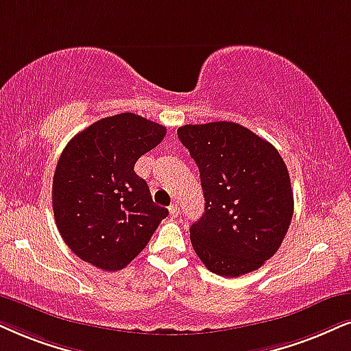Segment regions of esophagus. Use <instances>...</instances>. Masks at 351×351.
<instances>
[{
	"instance_id": "esophagus-1",
	"label": "esophagus",
	"mask_w": 351,
	"mask_h": 351,
	"mask_svg": "<svg viewBox=\"0 0 351 351\" xmlns=\"http://www.w3.org/2000/svg\"><path fill=\"white\" fill-rule=\"evenodd\" d=\"M168 210H170V215L173 217V219L180 215V206H178V204H176V202L171 204V206L168 207Z\"/></svg>"
}]
</instances>
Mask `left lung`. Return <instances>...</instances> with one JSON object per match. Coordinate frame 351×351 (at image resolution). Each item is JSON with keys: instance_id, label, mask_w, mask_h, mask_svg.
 I'll list each match as a JSON object with an SVG mask.
<instances>
[{"instance_id": "obj_1", "label": "left lung", "mask_w": 351, "mask_h": 351, "mask_svg": "<svg viewBox=\"0 0 351 351\" xmlns=\"http://www.w3.org/2000/svg\"><path fill=\"white\" fill-rule=\"evenodd\" d=\"M201 175L204 214L191 225V243L204 265L239 277L270 259L293 217V191L277 149L232 121L178 128Z\"/></svg>"}]
</instances>
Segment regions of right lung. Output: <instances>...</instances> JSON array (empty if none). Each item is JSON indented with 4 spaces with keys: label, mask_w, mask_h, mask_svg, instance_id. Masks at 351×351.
<instances>
[{
    "label": "right lung",
    "mask_w": 351,
    "mask_h": 351,
    "mask_svg": "<svg viewBox=\"0 0 351 351\" xmlns=\"http://www.w3.org/2000/svg\"><path fill=\"white\" fill-rule=\"evenodd\" d=\"M167 128L134 113L101 118L69 141L53 176V214L69 250L101 270H121L168 215L136 175Z\"/></svg>",
    "instance_id": "right-lung-1"
}]
</instances>
